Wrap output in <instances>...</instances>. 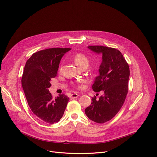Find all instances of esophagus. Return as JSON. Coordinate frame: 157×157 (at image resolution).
<instances>
[{
	"mask_svg": "<svg viewBox=\"0 0 157 157\" xmlns=\"http://www.w3.org/2000/svg\"><path fill=\"white\" fill-rule=\"evenodd\" d=\"M78 96H79L78 94L75 93V94H73L71 95L70 98H71V99H75V98H77V97H78Z\"/></svg>",
	"mask_w": 157,
	"mask_h": 157,
	"instance_id": "esophagus-1",
	"label": "esophagus"
}]
</instances>
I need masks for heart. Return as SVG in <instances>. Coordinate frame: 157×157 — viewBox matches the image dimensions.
I'll list each match as a JSON object with an SVG mask.
<instances>
[{"mask_svg": "<svg viewBox=\"0 0 157 157\" xmlns=\"http://www.w3.org/2000/svg\"><path fill=\"white\" fill-rule=\"evenodd\" d=\"M73 59L75 63L80 67L82 68L83 67H88L89 64V59L87 56L82 53H76ZM79 87H80L79 86Z\"/></svg>", "mask_w": 157, "mask_h": 157, "instance_id": "heart-1", "label": "heart"}]
</instances>
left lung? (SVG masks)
I'll use <instances>...</instances> for the list:
<instances>
[{
	"instance_id": "obj_1",
	"label": "left lung",
	"mask_w": 157,
	"mask_h": 157,
	"mask_svg": "<svg viewBox=\"0 0 157 157\" xmlns=\"http://www.w3.org/2000/svg\"><path fill=\"white\" fill-rule=\"evenodd\" d=\"M97 53H102L99 75L95 79L92 89L104 91L99 99L95 96L85 113L93 121L104 123L113 119L122 107L128 92L129 65L122 53L116 48L103 46H89Z\"/></svg>"
}]
</instances>
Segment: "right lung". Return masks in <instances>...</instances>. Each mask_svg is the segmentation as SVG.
Listing matches in <instances>:
<instances>
[{"label": "right lung", "instance_id": "1", "mask_svg": "<svg viewBox=\"0 0 157 157\" xmlns=\"http://www.w3.org/2000/svg\"><path fill=\"white\" fill-rule=\"evenodd\" d=\"M71 48H53L36 52L28 59L22 76V86L33 113L40 120L53 124L64 114L69 101L65 94L55 99L48 88L56 76L62 56Z\"/></svg>", "mask_w": 157, "mask_h": 157}]
</instances>
